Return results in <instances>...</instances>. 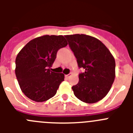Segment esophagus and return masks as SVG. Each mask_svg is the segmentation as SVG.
I'll list each match as a JSON object with an SVG mask.
<instances>
[{
  "mask_svg": "<svg viewBox=\"0 0 133 133\" xmlns=\"http://www.w3.org/2000/svg\"><path fill=\"white\" fill-rule=\"evenodd\" d=\"M71 76H72V74L71 73H69V74H68V75H65L66 78H69V77H70Z\"/></svg>",
  "mask_w": 133,
  "mask_h": 133,
  "instance_id": "esophagus-1",
  "label": "esophagus"
}]
</instances>
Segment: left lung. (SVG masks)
I'll return each instance as SVG.
<instances>
[{
	"mask_svg": "<svg viewBox=\"0 0 133 133\" xmlns=\"http://www.w3.org/2000/svg\"><path fill=\"white\" fill-rule=\"evenodd\" d=\"M69 45L84 72L72 87L75 97L86 103H95L109 92L115 78V61L101 41L83 34L65 35Z\"/></svg>",
	"mask_w": 133,
	"mask_h": 133,
	"instance_id": "8db88e82",
	"label": "left lung"
}]
</instances>
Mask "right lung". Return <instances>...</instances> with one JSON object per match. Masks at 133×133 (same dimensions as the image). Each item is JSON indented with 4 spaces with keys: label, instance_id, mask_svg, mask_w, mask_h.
I'll use <instances>...</instances> for the list:
<instances>
[{
    "label": "right lung",
    "instance_id": "right-lung-1",
    "mask_svg": "<svg viewBox=\"0 0 133 133\" xmlns=\"http://www.w3.org/2000/svg\"><path fill=\"white\" fill-rule=\"evenodd\" d=\"M63 35H44L31 40L16 56L15 74L22 92L30 99L44 102L56 95L64 75L52 72L57 51L67 45Z\"/></svg>",
    "mask_w": 133,
    "mask_h": 133
}]
</instances>
